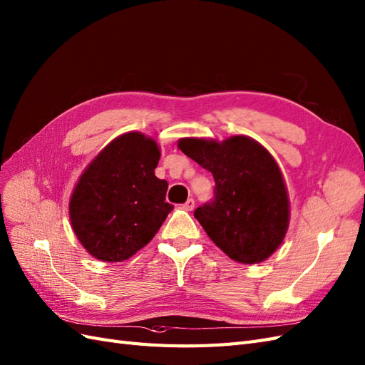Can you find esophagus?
<instances>
[{
  "label": "esophagus",
  "mask_w": 365,
  "mask_h": 365,
  "mask_svg": "<svg viewBox=\"0 0 365 365\" xmlns=\"http://www.w3.org/2000/svg\"><path fill=\"white\" fill-rule=\"evenodd\" d=\"M194 206H195V202H194L192 199H188V200H186V202L183 203V206H182V207H183L185 211H192V210H194Z\"/></svg>",
  "instance_id": "34e87169"
}]
</instances>
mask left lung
I'll list each match as a JSON object with an SVG mask.
<instances>
[{
    "mask_svg": "<svg viewBox=\"0 0 365 365\" xmlns=\"http://www.w3.org/2000/svg\"><path fill=\"white\" fill-rule=\"evenodd\" d=\"M179 148L214 177V197L194 217L222 251L238 263L272 255L289 226L283 175L269 151L246 136L225 142L186 138Z\"/></svg>",
    "mask_w": 365,
    "mask_h": 365,
    "instance_id": "obj_1",
    "label": "left lung"
}]
</instances>
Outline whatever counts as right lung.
<instances>
[{"instance_id": "right-lung-1", "label": "right lung", "mask_w": 365, "mask_h": 365, "mask_svg": "<svg viewBox=\"0 0 365 365\" xmlns=\"http://www.w3.org/2000/svg\"><path fill=\"white\" fill-rule=\"evenodd\" d=\"M158 143L140 133L110 142L81 175L70 199V220L79 242L102 262H122L151 242L173 205L168 182L154 175Z\"/></svg>"}]
</instances>
